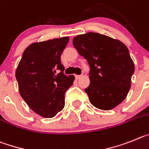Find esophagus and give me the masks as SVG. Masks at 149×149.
Returning a JSON list of instances; mask_svg holds the SVG:
<instances>
[{
	"instance_id": "esophagus-1",
	"label": "esophagus",
	"mask_w": 149,
	"mask_h": 149,
	"mask_svg": "<svg viewBox=\"0 0 149 149\" xmlns=\"http://www.w3.org/2000/svg\"><path fill=\"white\" fill-rule=\"evenodd\" d=\"M81 76V75H75V78H76V79H79Z\"/></svg>"
}]
</instances>
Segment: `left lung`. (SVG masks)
Listing matches in <instances>:
<instances>
[{
  "instance_id": "left-lung-1",
  "label": "left lung",
  "mask_w": 149,
  "mask_h": 149,
  "mask_svg": "<svg viewBox=\"0 0 149 149\" xmlns=\"http://www.w3.org/2000/svg\"><path fill=\"white\" fill-rule=\"evenodd\" d=\"M73 45L90 66V84L84 91L91 104L104 111L117 106L127 96L134 72L127 47L96 33L79 35Z\"/></svg>"
}]
</instances>
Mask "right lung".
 Segmentation results:
<instances>
[{
	"label": "right lung",
	"mask_w": 149,
	"mask_h": 149,
	"mask_svg": "<svg viewBox=\"0 0 149 149\" xmlns=\"http://www.w3.org/2000/svg\"><path fill=\"white\" fill-rule=\"evenodd\" d=\"M68 41L69 37H62L33 43L23 53L16 69L21 97L43 117H53L64 108L65 94L75 79L73 75L64 73L61 62Z\"/></svg>",
	"instance_id": "1"
}]
</instances>
